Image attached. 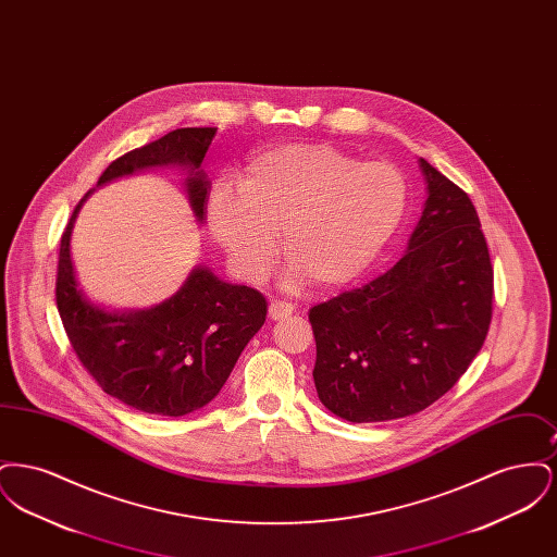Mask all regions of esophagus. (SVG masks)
Returning <instances> with one entry per match:
<instances>
[{
  "mask_svg": "<svg viewBox=\"0 0 557 557\" xmlns=\"http://www.w3.org/2000/svg\"><path fill=\"white\" fill-rule=\"evenodd\" d=\"M294 313V305L286 302V300H271L269 305V318L284 319Z\"/></svg>",
  "mask_w": 557,
  "mask_h": 557,
  "instance_id": "esophagus-1",
  "label": "esophagus"
}]
</instances>
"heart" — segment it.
<instances>
[{"label":"heart","mask_w":557,"mask_h":557,"mask_svg":"<svg viewBox=\"0 0 557 557\" xmlns=\"http://www.w3.org/2000/svg\"><path fill=\"white\" fill-rule=\"evenodd\" d=\"M409 184L388 160H361L330 144H288L257 154L238 191H212L209 223L244 280H261L275 259V236L318 288L357 280L377 259L407 211Z\"/></svg>","instance_id":"obj_1"}]
</instances>
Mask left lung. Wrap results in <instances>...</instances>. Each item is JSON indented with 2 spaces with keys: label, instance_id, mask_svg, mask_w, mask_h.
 Masks as SVG:
<instances>
[{
  "label": "left lung",
  "instance_id": "8db88e82",
  "mask_svg": "<svg viewBox=\"0 0 557 557\" xmlns=\"http://www.w3.org/2000/svg\"><path fill=\"white\" fill-rule=\"evenodd\" d=\"M420 166L428 200L397 265L309 311L319 400L355 424L405 418L449 393L493 318L476 209L428 160Z\"/></svg>",
  "mask_w": 557,
  "mask_h": 557
}]
</instances>
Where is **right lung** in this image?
<instances>
[{
	"mask_svg": "<svg viewBox=\"0 0 557 557\" xmlns=\"http://www.w3.org/2000/svg\"><path fill=\"white\" fill-rule=\"evenodd\" d=\"M214 133V127L166 133L112 160L98 186L144 166L186 164L189 205L202 221L211 187L200 162ZM81 202L60 238L55 305L83 368L107 395L150 416L180 418L205 407L265 323V296L198 267L182 290L150 311L112 315L91 307L77 290L71 263V230Z\"/></svg>",
	"mask_w": 557,
	"mask_h": 557,
	"instance_id": "add662e5",
	"label": "right lung"
}]
</instances>
